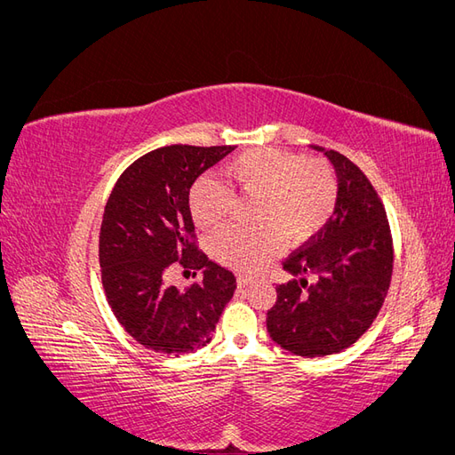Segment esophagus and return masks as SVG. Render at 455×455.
<instances>
[{
    "mask_svg": "<svg viewBox=\"0 0 455 455\" xmlns=\"http://www.w3.org/2000/svg\"><path fill=\"white\" fill-rule=\"evenodd\" d=\"M237 283H239V286H249V284L256 283V279L251 277V275H237Z\"/></svg>",
    "mask_w": 455,
    "mask_h": 455,
    "instance_id": "1",
    "label": "esophagus"
}]
</instances>
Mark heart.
I'll use <instances>...</instances> for the list:
<instances>
[{
  "mask_svg": "<svg viewBox=\"0 0 455 455\" xmlns=\"http://www.w3.org/2000/svg\"><path fill=\"white\" fill-rule=\"evenodd\" d=\"M228 182L243 196H254L256 226H229L212 241L222 264L256 271L277 254L283 241L306 243L319 233L338 203V178L324 159L271 148H254L226 163ZM233 206L231 191L212 176H201L189 189V211L203 229L216 228Z\"/></svg>",
  "mask_w": 455,
  "mask_h": 455,
  "instance_id": "1",
  "label": "heart"
}]
</instances>
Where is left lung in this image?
<instances>
[{"label":"left lung","instance_id":"8db88e82","mask_svg":"<svg viewBox=\"0 0 455 455\" xmlns=\"http://www.w3.org/2000/svg\"><path fill=\"white\" fill-rule=\"evenodd\" d=\"M334 164L332 218L283 261L292 281L277 286L267 332L283 349L315 359L347 349L378 316L393 273V239L383 204L364 172L334 149L311 146Z\"/></svg>","mask_w":455,"mask_h":455}]
</instances>
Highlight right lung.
<instances>
[{
    "label": "right lung",
    "mask_w": 455,
    "mask_h": 455,
    "mask_svg": "<svg viewBox=\"0 0 455 455\" xmlns=\"http://www.w3.org/2000/svg\"><path fill=\"white\" fill-rule=\"evenodd\" d=\"M235 146H164L119 176L100 228V267L108 304L140 346L191 353L212 339L237 283L194 244L189 189ZM174 265L201 270L186 291L168 284Z\"/></svg>",
    "instance_id": "obj_1"
}]
</instances>
